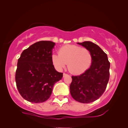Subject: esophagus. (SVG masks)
Returning <instances> with one entry per match:
<instances>
[{
	"label": "esophagus",
	"mask_w": 128,
	"mask_h": 128,
	"mask_svg": "<svg viewBox=\"0 0 128 128\" xmlns=\"http://www.w3.org/2000/svg\"><path fill=\"white\" fill-rule=\"evenodd\" d=\"M69 76V75H68V74H66V73H64V74H63V76L66 77V76Z\"/></svg>",
	"instance_id": "1"
}]
</instances>
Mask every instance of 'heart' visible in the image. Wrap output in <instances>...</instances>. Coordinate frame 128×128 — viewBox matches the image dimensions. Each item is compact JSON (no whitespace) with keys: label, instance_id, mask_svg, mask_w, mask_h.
Segmentation results:
<instances>
[{"label":"heart","instance_id":"obj_1","mask_svg":"<svg viewBox=\"0 0 128 128\" xmlns=\"http://www.w3.org/2000/svg\"><path fill=\"white\" fill-rule=\"evenodd\" d=\"M52 64L58 70H61L68 64V69L74 74L85 72L90 68L92 62L91 52L86 48L78 45H66L59 50L58 55L52 56Z\"/></svg>","mask_w":128,"mask_h":128}]
</instances>
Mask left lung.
Here are the masks:
<instances>
[{
    "label": "left lung",
    "mask_w": 128,
    "mask_h": 128,
    "mask_svg": "<svg viewBox=\"0 0 128 128\" xmlns=\"http://www.w3.org/2000/svg\"><path fill=\"white\" fill-rule=\"evenodd\" d=\"M78 44L90 50L92 62L83 74L72 76L70 92L78 102L90 103L98 99L106 90L110 78V63L107 55L96 44L90 41Z\"/></svg>",
    "instance_id": "left-lung-1"
}]
</instances>
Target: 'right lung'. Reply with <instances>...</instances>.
<instances>
[{
	"label": "right lung",
	"instance_id": "right-lung-1",
	"mask_svg": "<svg viewBox=\"0 0 128 128\" xmlns=\"http://www.w3.org/2000/svg\"><path fill=\"white\" fill-rule=\"evenodd\" d=\"M55 42L41 41L24 50L18 59L15 80L22 97L29 102H43L50 97L55 84L63 73L56 70L52 61Z\"/></svg>",
	"mask_w": 128,
	"mask_h": 128
}]
</instances>
